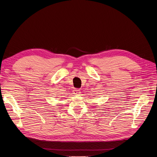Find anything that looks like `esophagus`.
Wrapping results in <instances>:
<instances>
[{
  "mask_svg": "<svg viewBox=\"0 0 157 157\" xmlns=\"http://www.w3.org/2000/svg\"><path fill=\"white\" fill-rule=\"evenodd\" d=\"M81 93V91L79 89H74L73 90V94L74 95H78Z\"/></svg>",
  "mask_w": 157,
  "mask_h": 157,
  "instance_id": "34e87169",
  "label": "esophagus"
}]
</instances>
